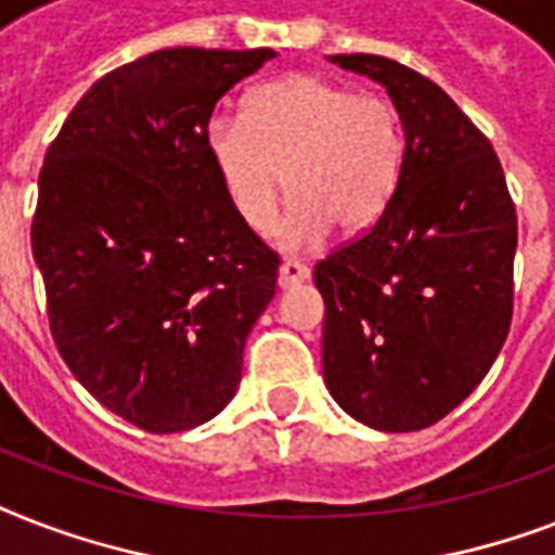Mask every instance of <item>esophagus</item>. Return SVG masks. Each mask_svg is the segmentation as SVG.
Segmentation results:
<instances>
[{
    "instance_id": "obj_1",
    "label": "esophagus",
    "mask_w": 555,
    "mask_h": 555,
    "mask_svg": "<svg viewBox=\"0 0 555 555\" xmlns=\"http://www.w3.org/2000/svg\"><path fill=\"white\" fill-rule=\"evenodd\" d=\"M308 279H311V268H308V264H302V261L296 259L282 261V268H279V287H282V291L302 285Z\"/></svg>"
}]
</instances>
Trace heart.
Segmentation results:
<instances>
[{
    "instance_id": "obj_1",
    "label": "heart",
    "mask_w": 555,
    "mask_h": 555,
    "mask_svg": "<svg viewBox=\"0 0 555 555\" xmlns=\"http://www.w3.org/2000/svg\"><path fill=\"white\" fill-rule=\"evenodd\" d=\"M204 150L227 204L247 230L276 227L285 247L302 250L339 235L365 233L395 198L405 164V124L386 94H360L320 74L264 82L244 100V120L216 115Z\"/></svg>"
}]
</instances>
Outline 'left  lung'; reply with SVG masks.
I'll return each instance as SVG.
<instances>
[{
    "mask_svg": "<svg viewBox=\"0 0 555 555\" xmlns=\"http://www.w3.org/2000/svg\"><path fill=\"white\" fill-rule=\"evenodd\" d=\"M328 60L386 86L405 164L377 224L313 268L325 386L371 429H426L473 395L507 339L516 204L487 134L438 82L388 56Z\"/></svg>",
    "mask_w": 555,
    "mask_h": 555,
    "instance_id": "obj_1",
    "label": "left lung"
}]
</instances>
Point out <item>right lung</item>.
<instances>
[{"instance_id":"right-lung-1","label":"right lung","mask_w":555,"mask_h":555,"mask_svg":"<svg viewBox=\"0 0 555 555\" xmlns=\"http://www.w3.org/2000/svg\"><path fill=\"white\" fill-rule=\"evenodd\" d=\"M273 48H164L100 77L39 172L30 250L65 365L167 435L216 417L279 256L235 218L204 150L212 108Z\"/></svg>"}]
</instances>
